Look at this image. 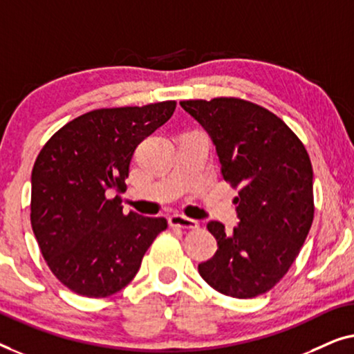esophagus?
Listing matches in <instances>:
<instances>
[{
  "label": "esophagus",
  "mask_w": 354,
  "mask_h": 354,
  "mask_svg": "<svg viewBox=\"0 0 354 354\" xmlns=\"http://www.w3.org/2000/svg\"><path fill=\"white\" fill-rule=\"evenodd\" d=\"M168 223H170L171 227H179V229H197L198 223L196 220H191V218L184 216V215H171L168 218Z\"/></svg>",
  "instance_id": "1"
}]
</instances>
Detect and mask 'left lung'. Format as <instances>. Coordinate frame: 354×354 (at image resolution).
Listing matches in <instances>:
<instances>
[{
	"label": "left lung",
	"instance_id": "1",
	"mask_svg": "<svg viewBox=\"0 0 354 354\" xmlns=\"http://www.w3.org/2000/svg\"><path fill=\"white\" fill-rule=\"evenodd\" d=\"M210 134L221 175L239 196V225L207 229L218 250L198 265L208 286L232 298L271 290L295 261L315 216L313 167L305 146L281 118L237 97L181 101Z\"/></svg>",
	"mask_w": 354,
	"mask_h": 354
}]
</instances>
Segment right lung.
Wrapping results in <instances>:
<instances>
[{"label":"right lung","instance_id":"add662e5","mask_svg":"<svg viewBox=\"0 0 354 354\" xmlns=\"http://www.w3.org/2000/svg\"><path fill=\"white\" fill-rule=\"evenodd\" d=\"M175 101L97 109L68 122L44 144L32 170L30 221L49 270L72 292L113 295L136 276L165 218L123 213L138 144L170 120Z\"/></svg>","mask_w":354,"mask_h":354}]
</instances>
